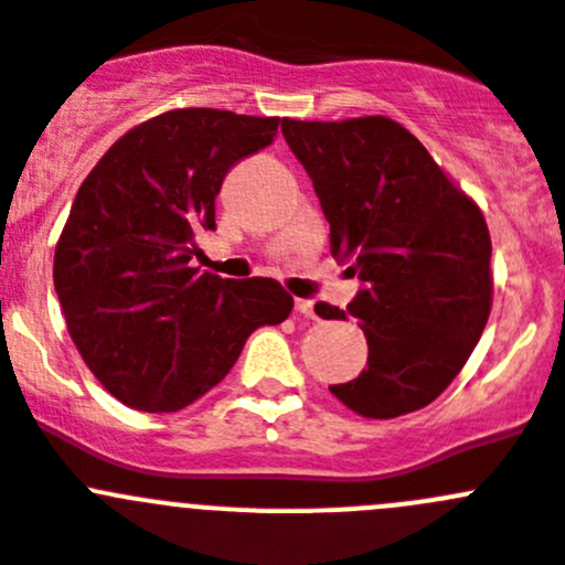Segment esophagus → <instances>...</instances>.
<instances>
[{
    "mask_svg": "<svg viewBox=\"0 0 565 565\" xmlns=\"http://www.w3.org/2000/svg\"><path fill=\"white\" fill-rule=\"evenodd\" d=\"M295 312H300L303 318H318L315 315V303L309 298H295Z\"/></svg>",
    "mask_w": 565,
    "mask_h": 565,
    "instance_id": "obj_1",
    "label": "esophagus"
}]
</instances>
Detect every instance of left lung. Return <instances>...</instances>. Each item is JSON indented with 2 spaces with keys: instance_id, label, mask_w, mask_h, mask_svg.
Instances as JSON below:
<instances>
[{
  "instance_id": "left-lung-1",
  "label": "left lung",
  "mask_w": 565,
  "mask_h": 565,
  "mask_svg": "<svg viewBox=\"0 0 565 565\" xmlns=\"http://www.w3.org/2000/svg\"><path fill=\"white\" fill-rule=\"evenodd\" d=\"M281 134L312 178L331 256L362 281L348 312L365 331L367 365L329 390L365 418L426 407L462 371L488 323L493 281L482 211L387 116L284 119ZM315 312L345 320L329 303Z\"/></svg>"
}]
</instances>
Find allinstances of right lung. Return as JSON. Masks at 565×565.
I'll use <instances>...</instances> for the list:
<instances>
[{"label": "right lung", "instance_id": "obj_1", "mask_svg": "<svg viewBox=\"0 0 565 565\" xmlns=\"http://www.w3.org/2000/svg\"><path fill=\"white\" fill-rule=\"evenodd\" d=\"M276 116L183 108L128 130L97 161L55 247V292L88 371L141 413H178L217 387L292 295L273 278L198 273L194 236L236 161L273 141Z\"/></svg>", "mask_w": 565, "mask_h": 565}]
</instances>
